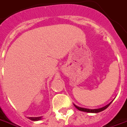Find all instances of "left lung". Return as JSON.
<instances>
[{"label": "left lung", "mask_w": 127, "mask_h": 127, "mask_svg": "<svg viewBox=\"0 0 127 127\" xmlns=\"http://www.w3.org/2000/svg\"><path fill=\"white\" fill-rule=\"evenodd\" d=\"M111 104V103H109V104H108L107 106H106L103 107V108H98V109H88V108H81V107H78L77 106H76L74 105V106L79 110V111H84V112H88V113H99V112H101V111H103V110H105L106 108H107L109 106V105Z\"/></svg>", "instance_id": "1"}]
</instances>
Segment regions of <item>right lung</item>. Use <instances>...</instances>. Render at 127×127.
Here are the masks:
<instances>
[{"label": "right lung", "instance_id": "1", "mask_svg": "<svg viewBox=\"0 0 127 127\" xmlns=\"http://www.w3.org/2000/svg\"><path fill=\"white\" fill-rule=\"evenodd\" d=\"M41 118L42 117H38V118H29V119L31 120H33V121H37V120H41Z\"/></svg>", "mask_w": 127, "mask_h": 127}]
</instances>
